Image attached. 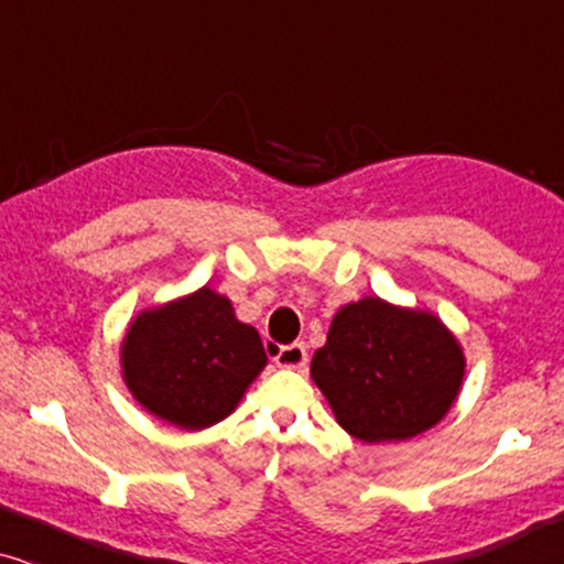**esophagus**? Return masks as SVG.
I'll return each instance as SVG.
<instances>
[{
	"label": "esophagus",
	"mask_w": 564,
	"mask_h": 564,
	"mask_svg": "<svg viewBox=\"0 0 564 564\" xmlns=\"http://www.w3.org/2000/svg\"><path fill=\"white\" fill-rule=\"evenodd\" d=\"M274 361L276 367H284V369H303L307 365V351L303 344L280 346V349L274 351Z\"/></svg>",
	"instance_id": "1"
}]
</instances>
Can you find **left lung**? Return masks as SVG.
I'll return each instance as SVG.
<instances>
[{
  "mask_svg": "<svg viewBox=\"0 0 564 564\" xmlns=\"http://www.w3.org/2000/svg\"><path fill=\"white\" fill-rule=\"evenodd\" d=\"M311 377L346 434L367 444L405 442L449 413L465 351L434 313L361 297L334 315Z\"/></svg>",
  "mask_w": 564,
  "mask_h": 564,
  "instance_id": "8db88e82",
  "label": "left lung"
}]
</instances>
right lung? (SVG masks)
<instances>
[{
    "instance_id": "obj_1",
    "label": "right lung",
    "mask_w": 564,
    "mask_h": 564,
    "mask_svg": "<svg viewBox=\"0 0 564 564\" xmlns=\"http://www.w3.org/2000/svg\"><path fill=\"white\" fill-rule=\"evenodd\" d=\"M120 367L138 405L199 431L236 411L267 354L259 330L236 318L226 295L199 288L138 313L120 344Z\"/></svg>"
}]
</instances>
